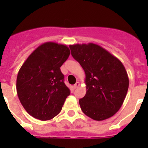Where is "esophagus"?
Returning <instances> with one entry per match:
<instances>
[{"label":"esophagus","instance_id":"34e87169","mask_svg":"<svg viewBox=\"0 0 148 148\" xmlns=\"http://www.w3.org/2000/svg\"><path fill=\"white\" fill-rule=\"evenodd\" d=\"M79 85H80V83H79V82H76V83H75V84L73 85V88H74V89H76L77 87H79Z\"/></svg>","mask_w":148,"mask_h":148}]
</instances>
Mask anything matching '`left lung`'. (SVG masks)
<instances>
[{"label": "left lung", "mask_w": 148, "mask_h": 148, "mask_svg": "<svg viewBox=\"0 0 148 148\" xmlns=\"http://www.w3.org/2000/svg\"><path fill=\"white\" fill-rule=\"evenodd\" d=\"M71 54L85 73L87 88L79 99L83 113L96 121H103L116 114L127 92L129 78L121 61L99 45H70Z\"/></svg>", "instance_id": "obj_1"}]
</instances>
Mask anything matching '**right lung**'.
<instances>
[{
  "instance_id": "obj_1",
  "label": "right lung",
  "mask_w": 148,
  "mask_h": 148,
  "mask_svg": "<svg viewBox=\"0 0 148 148\" xmlns=\"http://www.w3.org/2000/svg\"><path fill=\"white\" fill-rule=\"evenodd\" d=\"M70 54L67 46L46 42L29 55L18 73V99L27 113L41 121L61 112L70 89L60 67Z\"/></svg>"
}]
</instances>
